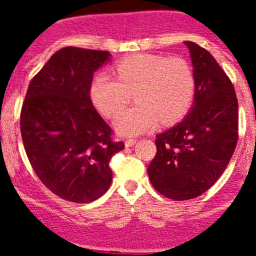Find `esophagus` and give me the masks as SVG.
Listing matches in <instances>:
<instances>
[{"label":"esophagus","mask_w":256,"mask_h":256,"mask_svg":"<svg viewBox=\"0 0 256 256\" xmlns=\"http://www.w3.org/2000/svg\"><path fill=\"white\" fill-rule=\"evenodd\" d=\"M136 142H137V140L128 138V140H126V141H124V144H126V148H132V146L136 144Z\"/></svg>","instance_id":"obj_1"}]
</instances>
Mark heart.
<instances>
[{
	"label": "heart",
	"mask_w": 256,
	"mask_h": 256,
	"mask_svg": "<svg viewBox=\"0 0 256 256\" xmlns=\"http://www.w3.org/2000/svg\"><path fill=\"white\" fill-rule=\"evenodd\" d=\"M115 70L116 78L106 73L94 76L91 100L104 116L112 118L133 94L137 104L115 119V130L120 134L148 132L160 120L176 123L191 108L196 79L184 58L140 54L119 61Z\"/></svg>",
	"instance_id": "b5f03b06"
}]
</instances>
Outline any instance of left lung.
<instances>
[{"label": "left lung", "mask_w": 256, "mask_h": 256, "mask_svg": "<svg viewBox=\"0 0 256 256\" xmlns=\"http://www.w3.org/2000/svg\"><path fill=\"white\" fill-rule=\"evenodd\" d=\"M190 50L196 79L191 112L156 136V155L148 168L154 188L176 201L202 195L227 168L238 140L234 87L212 54L195 42Z\"/></svg>", "instance_id": "8db88e82"}]
</instances>
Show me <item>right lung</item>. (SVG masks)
<instances>
[{"instance_id":"obj_1","label":"right lung","mask_w":256,"mask_h":256,"mask_svg":"<svg viewBox=\"0 0 256 256\" xmlns=\"http://www.w3.org/2000/svg\"><path fill=\"white\" fill-rule=\"evenodd\" d=\"M110 52L64 47L29 83L20 132L32 168L58 198L87 204L112 184V155L124 148L91 101L94 73Z\"/></svg>"}]
</instances>
